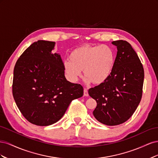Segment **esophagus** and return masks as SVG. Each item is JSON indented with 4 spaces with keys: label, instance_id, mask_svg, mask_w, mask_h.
Here are the masks:
<instances>
[{
    "label": "esophagus",
    "instance_id": "esophagus-1",
    "mask_svg": "<svg viewBox=\"0 0 158 158\" xmlns=\"http://www.w3.org/2000/svg\"><path fill=\"white\" fill-rule=\"evenodd\" d=\"M88 89L86 88H84V95L85 96H88Z\"/></svg>",
    "mask_w": 158,
    "mask_h": 158
}]
</instances>
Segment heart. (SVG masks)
I'll return each instance as SVG.
<instances>
[{
	"label": "heart",
	"instance_id": "obj_1",
	"mask_svg": "<svg viewBox=\"0 0 158 158\" xmlns=\"http://www.w3.org/2000/svg\"><path fill=\"white\" fill-rule=\"evenodd\" d=\"M69 59L63 67L70 80L76 82L84 70L85 83L97 85L109 78L115 63L114 51L106 45L80 46L72 51Z\"/></svg>",
	"mask_w": 158,
	"mask_h": 158
}]
</instances>
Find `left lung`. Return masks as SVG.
I'll use <instances>...</instances> for the list:
<instances>
[{"mask_svg": "<svg viewBox=\"0 0 158 158\" xmlns=\"http://www.w3.org/2000/svg\"><path fill=\"white\" fill-rule=\"evenodd\" d=\"M112 44L117 46V52L111 76L88 90L97 102L94 116L109 126L126 122L135 113L142 98L144 78L142 64L131 45L123 40Z\"/></svg>", "mask_w": 158, "mask_h": 158, "instance_id": "8db88e82", "label": "left lung"}]
</instances>
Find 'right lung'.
<instances>
[{"instance_id": "right-lung-1", "label": "right lung", "mask_w": 158, "mask_h": 158, "mask_svg": "<svg viewBox=\"0 0 158 158\" xmlns=\"http://www.w3.org/2000/svg\"><path fill=\"white\" fill-rule=\"evenodd\" d=\"M55 43L39 40L21 55L14 69L12 94L27 120L48 126L63 117L73 100L82 97V85L66 79L63 63L52 54Z\"/></svg>"}]
</instances>
